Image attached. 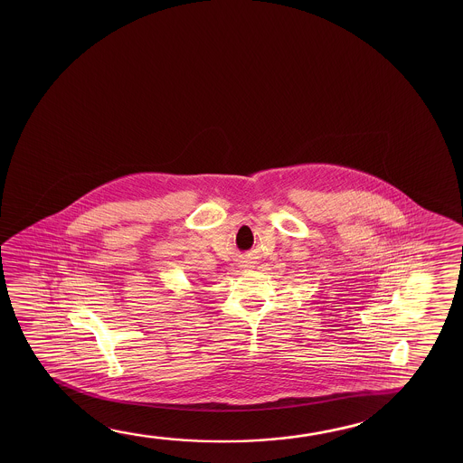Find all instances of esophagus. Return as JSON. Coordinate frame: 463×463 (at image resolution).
<instances>
[{
    "label": "esophagus",
    "mask_w": 463,
    "mask_h": 463,
    "mask_svg": "<svg viewBox=\"0 0 463 463\" xmlns=\"http://www.w3.org/2000/svg\"><path fill=\"white\" fill-rule=\"evenodd\" d=\"M245 266V268H253V266H251V263H247V265H243Z\"/></svg>",
    "instance_id": "obj_1"
}]
</instances>
